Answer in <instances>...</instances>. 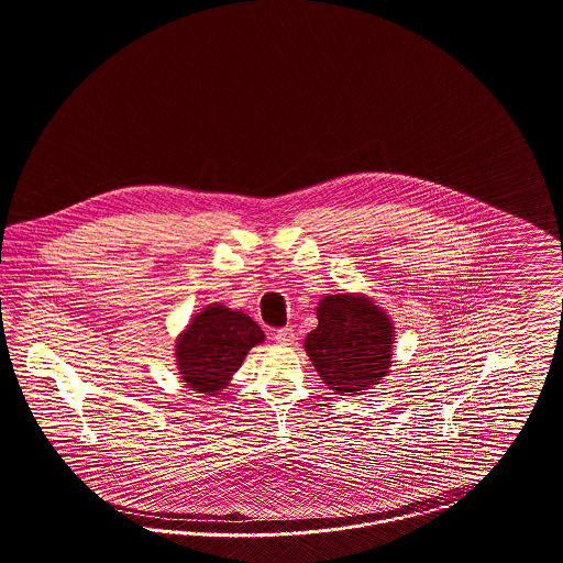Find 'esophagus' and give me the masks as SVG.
<instances>
[{
  "mask_svg": "<svg viewBox=\"0 0 563 563\" xmlns=\"http://www.w3.org/2000/svg\"><path fill=\"white\" fill-rule=\"evenodd\" d=\"M274 340L280 344V346H291L295 342V331L291 327H283L276 331Z\"/></svg>",
  "mask_w": 563,
  "mask_h": 563,
  "instance_id": "34e87169",
  "label": "esophagus"
}]
</instances>
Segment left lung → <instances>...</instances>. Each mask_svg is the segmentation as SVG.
Instances as JSON below:
<instances>
[{
	"label": "left lung",
	"instance_id": "8db88e82",
	"mask_svg": "<svg viewBox=\"0 0 563 563\" xmlns=\"http://www.w3.org/2000/svg\"><path fill=\"white\" fill-rule=\"evenodd\" d=\"M317 319L303 349L335 395H363L390 374L395 322L369 295H322Z\"/></svg>",
	"mask_w": 563,
	"mask_h": 563
}]
</instances>
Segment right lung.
<instances>
[{"label": "right lung", "instance_id": "1", "mask_svg": "<svg viewBox=\"0 0 563 563\" xmlns=\"http://www.w3.org/2000/svg\"><path fill=\"white\" fill-rule=\"evenodd\" d=\"M264 340L260 324L242 310L209 303L177 335L175 363L188 388L217 397L230 386L249 350Z\"/></svg>", "mask_w": 563, "mask_h": 563}]
</instances>
